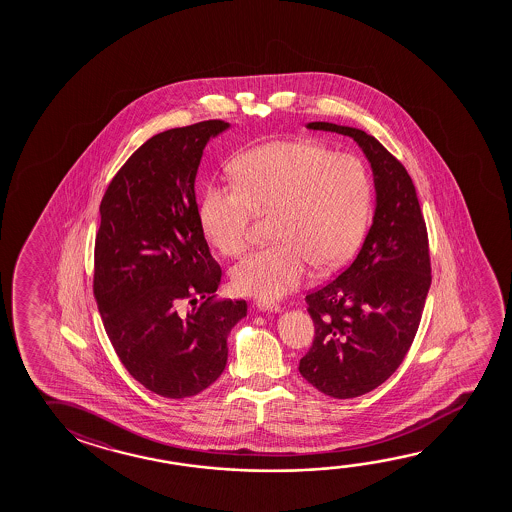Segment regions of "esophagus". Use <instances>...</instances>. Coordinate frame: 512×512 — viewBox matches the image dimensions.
Segmentation results:
<instances>
[{
  "label": "esophagus",
  "instance_id": "esophagus-1",
  "mask_svg": "<svg viewBox=\"0 0 512 512\" xmlns=\"http://www.w3.org/2000/svg\"><path fill=\"white\" fill-rule=\"evenodd\" d=\"M255 307H257V310H260V312H273V314H277V312L282 310V307L277 305V303L264 302V300H260V302L255 303Z\"/></svg>",
  "mask_w": 512,
  "mask_h": 512
}]
</instances>
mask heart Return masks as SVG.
<instances>
[{"label": "heart", "instance_id": "heart-1", "mask_svg": "<svg viewBox=\"0 0 512 512\" xmlns=\"http://www.w3.org/2000/svg\"><path fill=\"white\" fill-rule=\"evenodd\" d=\"M237 184H210L200 203L203 234L225 255L250 241L253 212H273L277 243L232 269L241 294L278 300L319 271L341 268L361 243L371 184L361 160L309 141H275L235 162Z\"/></svg>", "mask_w": 512, "mask_h": 512}]
</instances>
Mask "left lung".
<instances>
[{
	"mask_svg": "<svg viewBox=\"0 0 512 512\" xmlns=\"http://www.w3.org/2000/svg\"><path fill=\"white\" fill-rule=\"evenodd\" d=\"M307 128L352 137L375 182L373 223L357 257L305 296L316 337L298 369L321 393L346 400L384 384L411 348L432 282L427 227L407 169L373 135L327 121Z\"/></svg>",
	"mask_w": 512,
	"mask_h": 512,
	"instance_id": "obj_1",
	"label": "left lung"
}]
</instances>
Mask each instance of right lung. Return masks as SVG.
I'll list each match as a JSON object with an SVG mask.
<instances>
[{
  "instance_id": "obj_1",
  "label": "right lung",
  "mask_w": 512,
  "mask_h": 512,
  "mask_svg": "<svg viewBox=\"0 0 512 512\" xmlns=\"http://www.w3.org/2000/svg\"><path fill=\"white\" fill-rule=\"evenodd\" d=\"M230 123L153 135L112 178L100 205L94 296L126 371L151 393L189 398L218 380L244 300H212L221 268L203 235L194 182L203 150ZM206 302L181 312L184 301Z\"/></svg>"
}]
</instances>
